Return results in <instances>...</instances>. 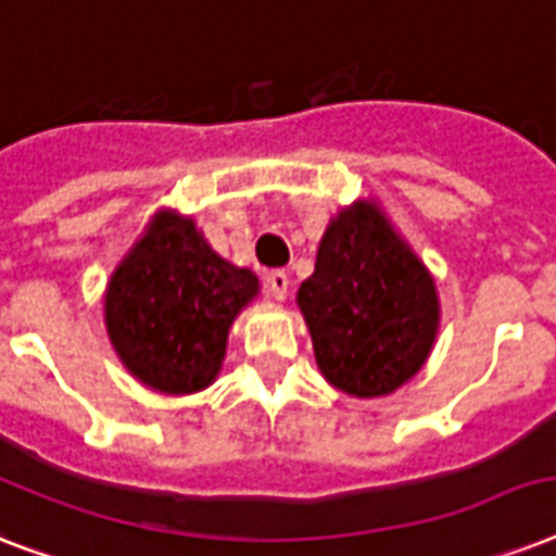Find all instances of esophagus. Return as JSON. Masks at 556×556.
Wrapping results in <instances>:
<instances>
[{"mask_svg": "<svg viewBox=\"0 0 556 556\" xmlns=\"http://www.w3.org/2000/svg\"><path fill=\"white\" fill-rule=\"evenodd\" d=\"M288 286H291V279H288L286 270H270V274H265V291L274 300H286Z\"/></svg>", "mask_w": 556, "mask_h": 556, "instance_id": "34e87169", "label": "esophagus"}]
</instances>
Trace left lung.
<instances>
[{
    "instance_id": "8db88e82",
    "label": "left lung",
    "mask_w": 556,
    "mask_h": 556,
    "mask_svg": "<svg viewBox=\"0 0 556 556\" xmlns=\"http://www.w3.org/2000/svg\"><path fill=\"white\" fill-rule=\"evenodd\" d=\"M296 303L326 380L357 397L389 395L413 378L439 329L432 277L366 201L331 222Z\"/></svg>"
}]
</instances>
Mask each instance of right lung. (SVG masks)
Returning <instances> with one entry per match:
<instances>
[{
    "label": "right lung",
    "mask_w": 556,
    "mask_h": 556,
    "mask_svg": "<svg viewBox=\"0 0 556 556\" xmlns=\"http://www.w3.org/2000/svg\"><path fill=\"white\" fill-rule=\"evenodd\" d=\"M260 291L253 270L218 256L192 218L159 213L106 291V331L147 387L187 395L218 375L227 329Z\"/></svg>",
    "instance_id": "1"
}]
</instances>
